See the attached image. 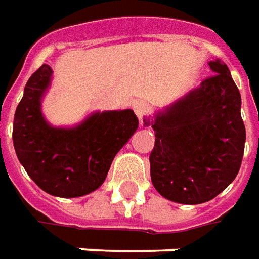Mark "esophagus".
I'll use <instances>...</instances> for the list:
<instances>
[{"label": "esophagus", "instance_id": "obj_1", "mask_svg": "<svg viewBox=\"0 0 259 259\" xmlns=\"http://www.w3.org/2000/svg\"><path fill=\"white\" fill-rule=\"evenodd\" d=\"M134 111H135L137 117H138V119H140V124L144 125L145 118H147V114H148V104L144 101V100H140V101L134 102Z\"/></svg>", "mask_w": 259, "mask_h": 259}]
</instances>
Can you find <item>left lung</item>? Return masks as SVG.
Segmentation results:
<instances>
[{
    "mask_svg": "<svg viewBox=\"0 0 259 259\" xmlns=\"http://www.w3.org/2000/svg\"><path fill=\"white\" fill-rule=\"evenodd\" d=\"M208 65L212 77L144 122L155 133L151 181L164 198L178 204L215 198L235 180L244 155L241 94L223 61Z\"/></svg>",
    "mask_w": 259,
    "mask_h": 259,
    "instance_id": "1",
    "label": "left lung"
}]
</instances>
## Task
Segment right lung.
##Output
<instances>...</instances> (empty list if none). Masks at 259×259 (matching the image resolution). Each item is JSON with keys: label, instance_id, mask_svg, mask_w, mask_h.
Instances as JSON below:
<instances>
[{"label": "right lung", "instance_id": "right-lung-1", "mask_svg": "<svg viewBox=\"0 0 259 259\" xmlns=\"http://www.w3.org/2000/svg\"><path fill=\"white\" fill-rule=\"evenodd\" d=\"M51 81L53 69L47 64L29 77L14 115V148L41 190L77 198L101 187L114 157L137 131L138 118L133 109L95 111L77 125H51L42 114Z\"/></svg>", "mask_w": 259, "mask_h": 259}]
</instances>
